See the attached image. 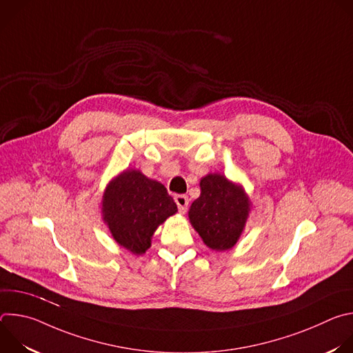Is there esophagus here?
I'll use <instances>...</instances> for the list:
<instances>
[{"mask_svg": "<svg viewBox=\"0 0 353 353\" xmlns=\"http://www.w3.org/2000/svg\"><path fill=\"white\" fill-rule=\"evenodd\" d=\"M174 201H176L177 208H179V211H180L181 214L187 212V207H188V196H187L185 194H177V195L174 196Z\"/></svg>", "mask_w": 353, "mask_h": 353, "instance_id": "esophagus-1", "label": "esophagus"}]
</instances>
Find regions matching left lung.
<instances>
[{"mask_svg":"<svg viewBox=\"0 0 353 353\" xmlns=\"http://www.w3.org/2000/svg\"><path fill=\"white\" fill-rule=\"evenodd\" d=\"M199 185L201 195L191 204L190 222L210 248L229 250L243 232L248 198L240 185L218 173L205 176Z\"/></svg>","mask_w":353,"mask_h":353,"instance_id":"obj_1","label":"left lung"}]
</instances>
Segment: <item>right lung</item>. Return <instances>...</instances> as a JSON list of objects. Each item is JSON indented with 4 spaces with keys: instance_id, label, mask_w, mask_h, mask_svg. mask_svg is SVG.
I'll return each mask as SVG.
<instances>
[{
    "instance_id": "obj_1",
    "label": "right lung",
    "mask_w": 353,
    "mask_h": 353,
    "mask_svg": "<svg viewBox=\"0 0 353 353\" xmlns=\"http://www.w3.org/2000/svg\"><path fill=\"white\" fill-rule=\"evenodd\" d=\"M102 210L114 240L131 253L143 254L157 228L177 212V205L163 184L127 170L106 188Z\"/></svg>"
}]
</instances>
